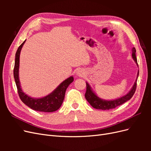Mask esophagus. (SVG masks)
<instances>
[{
  "label": "esophagus",
  "instance_id": "34e87169",
  "mask_svg": "<svg viewBox=\"0 0 151 151\" xmlns=\"http://www.w3.org/2000/svg\"><path fill=\"white\" fill-rule=\"evenodd\" d=\"M76 75L77 76H83L84 75V70H83L82 69H78V70H77V71H76Z\"/></svg>",
  "mask_w": 151,
  "mask_h": 151
}]
</instances>
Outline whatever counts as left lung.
Returning <instances> with one entry per match:
<instances>
[{"label": "left lung", "mask_w": 151, "mask_h": 151, "mask_svg": "<svg viewBox=\"0 0 151 151\" xmlns=\"http://www.w3.org/2000/svg\"><path fill=\"white\" fill-rule=\"evenodd\" d=\"M132 58H133L134 60L135 61L137 65V67H139L137 60V58L135 55L136 50L134 47L132 48ZM139 71H138L137 72V76L136 80L129 92L125 96H123L119 98L112 99V100H105V99H101V98L98 97L96 95V94L94 92L92 88H91V87L90 86V85L87 83V82H86V92L85 94V98L87 101L89 102V103L94 108L98 109H102V110H106V109H110L115 108L116 106H120V105L123 104L126 101H129V100L133 96L137 88V78L139 77Z\"/></svg>", "instance_id": "obj_1"}]
</instances>
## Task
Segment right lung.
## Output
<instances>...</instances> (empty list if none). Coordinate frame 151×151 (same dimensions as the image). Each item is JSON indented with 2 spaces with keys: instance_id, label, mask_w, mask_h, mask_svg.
Returning <instances> with one entry per match:
<instances>
[{
  "instance_id": "obj_1",
  "label": "right lung",
  "mask_w": 151,
  "mask_h": 151,
  "mask_svg": "<svg viewBox=\"0 0 151 151\" xmlns=\"http://www.w3.org/2000/svg\"><path fill=\"white\" fill-rule=\"evenodd\" d=\"M25 42L26 40L19 47L16 53L14 68V77L19 98L26 105L35 111L43 112L55 111L60 108L64 99L66 89L68 86L74 81V77L70 76L63 81L55 89L46 96L35 98L26 94L22 90L19 77L20 53Z\"/></svg>"
}]
</instances>
